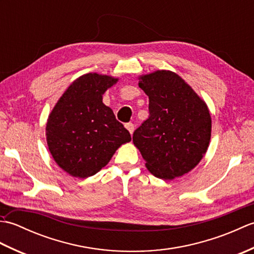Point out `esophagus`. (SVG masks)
Returning <instances> with one entry per match:
<instances>
[{
	"mask_svg": "<svg viewBox=\"0 0 254 254\" xmlns=\"http://www.w3.org/2000/svg\"><path fill=\"white\" fill-rule=\"evenodd\" d=\"M126 127H127V130L130 132L131 134L133 133V131H134V124L133 123H131V122H128V123H127L126 124Z\"/></svg>",
	"mask_w": 254,
	"mask_h": 254,
	"instance_id": "obj_1",
	"label": "esophagus"
}]
</instances>
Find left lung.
Masks as SVG:
<instances>
[{"mask_svg": "<svg viewBox=\"0 0 254 254\" xmlns=\"http://www.w3.org/2000/svg\"><path fill=\"white\" fill-rule=\"evenodd\" d=\"M138 79L149 98V117L134 131V145L159 179L188 174L208 148L212 119L206 104L171 71L161 69Z\"/></svg>", "mask_w": 254, "mask_h": 254, "instance_id": "1", "label": "left lung"}]
</instances>
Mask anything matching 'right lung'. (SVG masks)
I'll return each instance as SVG.
<instances>
[{"label": "right lung", "mask_w": 254, "mask_h": 254, "mask_svg": "<svg viewBox=\"0 0 254 254\" xmlns=\"http://www.w3.org/2000/svg\"><path fill=\"white\" fill-rule=\"evenodd\" d=\"M118 79L83 75L68 86L48 118V147L58 166L72 177L96 175L122 144L131 141L130 133L102 102V95Z\"/></svg>", "instance_id": "add662e5"}]
</instances>
